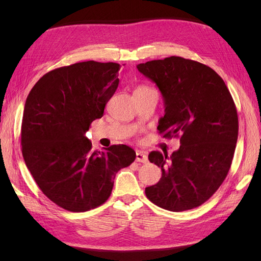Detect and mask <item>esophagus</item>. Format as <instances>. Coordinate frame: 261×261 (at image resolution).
<instances>
[{"label":"esophagus","instance_id":"34e87169","mask_svg":"<svg viewBox=\"0 0 261 261\" xmlns=\"http://www.w3.org/2000/svg\"><path fill=\"white\" fill-rule=\"evenodd\" d=\"M136 160L139 163L146 164V163H148V156L143 151H137L136 152Z\"/></svg>","mask_w":261,"mask_h":261}]
</instances>
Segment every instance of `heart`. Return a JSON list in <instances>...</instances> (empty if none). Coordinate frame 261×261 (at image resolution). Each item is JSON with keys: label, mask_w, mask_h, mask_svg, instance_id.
I'll list each match as a JSON object with an SVG mask.
<instances>
[{"label": "heart", "mask_w": 261, "mask_h": 261, "mask_svg": "<svg viewBox=\"0 0 261 261\" xmlns=\"http://www.w3.org/2000/svg\"><path fill=\"white\" fill-rule=\"evenodd\" d=\"M139 88H147V87H139Z\"/></svg>", "instance_id": "heart-1"}]
</instances>
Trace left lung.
<instances>
[{
  "label": "left lung",
  "instance_id": "left-lung-1",
  "mask_svg": "<svg viewBox=\"0 0 261 261\" xmlns=\"http://www.w3.org/2000/svg\"><path fill=\"white\" fill-rule=\"evenodd\" d=\"M137 68L163 95L165 115L157 129L164 138L180 135V147L170 157L149 153L162 178L146 187V195L171 212L197 207L218 191L231 167L239 130L233 98L212 68L191 59L171 56Z\"/></svg>",
  "mask_w": 261,
  "mask_h": 261
}]
</instances>
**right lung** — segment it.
Listing matches in <instances>:
<instances>
[{
  "instance_id": "1",
  "label": "right lung",
  "mask_w": 261,
  "mask_h": 261,
  "mask_svg": "<svg viewBox=\"0 0 261 261\" xmlns=\"http://www.w3.org/2000/svg\"><path fill=\"white\" fill-rule=\"evenodd\" d=\"M116 63L94 60L49 71L27 97L21 126L22 154L45 195L70 212L102 205L115 175L136 159V151L114 145L92 151L86 132L119 85Z\"/></svg>"
}]
</instances>
